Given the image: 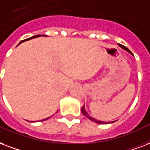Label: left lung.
Masks as SVG:
<instances>
[{"mask_svg": "<svg viewBox=\"0 0 150 150\" xmlns=\"http://www.w3.org/2000/svg\"><path fill=\"white\" fill-rule=\"evenodd\" d=\"M118 46L120 47H122V49H124L125 51H126L127 52H129V54H131L132 55H133V53L129 51V50L127 48V47H126L125 46H123V45H121V44H118ZM82 113H83V115H84V116H86L87 118H89L90 120L92 121V122H94L95 123H98V124H110V123H113V122H115V121H112V122H103V121H98L97 120V119H95V117H92L91 116H90V115L86 112V109H85V106L83 105V106L82 107Z\"/></svg>", "mask_w": 150, "mask_h": 150, "instance_id": "8db88e82", "label": "left lung"}]
</instances>
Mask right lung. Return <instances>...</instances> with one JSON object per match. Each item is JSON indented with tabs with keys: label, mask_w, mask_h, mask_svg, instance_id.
<instances>
[{
	"label": "right lung",
	"mask_w": 150,
	"mask_h": 150,
	"mask_svg": "<svg viewBox=\"0 0 150 150\" xmlns=\"http://www.w3.org/2000/svg\"><path fill=\"white\" fill-rule=\"evenodd\" d=\"M40 36H41V35H34V36H32V37H30V38H28L26 39V40H21L20 43H19V44H21V43H23V42H24V41H27V40H32V39H34V38H36V37H40ZM42 36H47V35H42ZM58 112V110H57V111L55 112V113H57ZM52 117V116H51ZM50 117H47V118H44V119H43V120H40V122H41V121H45V120H47V119H48Z\"/></svg>",
	"instance_id": "obj_1"
}]
</instances>
